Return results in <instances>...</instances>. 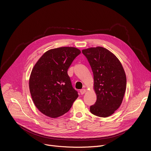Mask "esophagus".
I'll list each match as a JSON object with an SVG mask.
<instances>
[{
	"mask_svg": "<svg viewBox=\"0 0 151 151\" xmlns=\"http://www.w3.org/2000/svg\"><path fill=\"white\" fill-rule=\"evenodd\" d=\"M80 92V93H81V95H83V94L86 92V90L85 89H81Z\"/></svg>",
	"mask_w": 151,
	"mask_h": 151,
	"instance_id": "obj_1",
	"label": "esophagus"
}]
</instances>
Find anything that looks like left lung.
Wrapping results in <instances>:
<instances>
[{
    "instance_id": "1",
    "label": "left lung",
    "mask_w": 151,
    "mask_h": 151,
    "mask_svg": "<svg viewBox=\"0 0 151 151\" xmlns=\"http://www.w3.org/2000/svg\"><path fill=\"white\" fill-rule=\"evenodd\" d=\"M93 74L97 100L90 106L93 114L106 117L121 106L126 90V75L120 61L100 46L82 50Z\"/></svg>"
}]
</instances>
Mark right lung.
<instances>
[{
    "instance_id": "right-lung-1",
    "label": "right lung",
    "mask_w": 151,
    "mask_h": 151,
    "mask_svg": "<svg viewBox=\"0 0 151 151\" xmlns=\"http://www.w3.org/2000/svg\"><path fill=\"white\" fill-rule=\"evenodd\" d=\"M81 53L73 47H61L46 52L31 72L29 89L38 110L50 117L68 112L78 97L68 75V69Z\"/></svg>"
}]
</instances>
